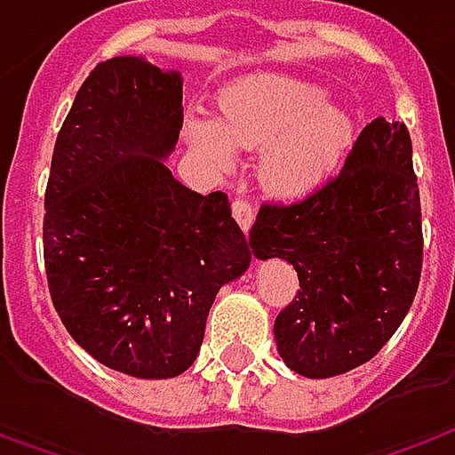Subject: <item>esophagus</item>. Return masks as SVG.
I'll return each mask as SVG.
<instances>
[{"mask_svg": "<svg viewBox=\"0 0 455 455\" xmlns=\"http://www.w3.org/2000/svg\"><path fill=\"white\" fill-rule=\"evenodd\" d=\"M231 212H234V219L238 221V227L243 228V231H249L251 224H253V219H256V209H253V204H251L249 199H234Z\"/></svg>", "mask_w": 455, "mask_h": 455, "instance_id": "34e87169", "label": "esophagus"}]
</instances>
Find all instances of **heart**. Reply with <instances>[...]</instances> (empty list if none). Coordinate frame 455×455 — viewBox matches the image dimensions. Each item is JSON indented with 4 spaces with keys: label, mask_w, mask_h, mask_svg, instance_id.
<instances>
[{
    "label": "heart",
    "mask_w": 455,
    "mask_h": 455,
    "mask_svg": "<svg viewBox=\"0 0 455 455\" xmlns=\"http://www.w3.org/2000/svg\"><path fill=\"white\" fill-rule=\"evenodd\" d=\"M187 138L217 167L231 164V150H260L263 189L303 199L342 164L355 125L342 108L325 106V93L315 85L285 76H253L219 95L214 123L192 117Z\"/></svg>",
    "instance_id": "obj_1"
}]
</instances>
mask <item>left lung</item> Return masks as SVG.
Wrapping results in <instances>:
<instances>
[{
  "instance_id": "8db88e82",
  "label": "left lung",
  "mask_w": 455,
  "mask_h": 455,
  "mask_svg": "<svg viewBox=\"0 0 455 455\" xmlns=\"http://www.w3.org/2000/svg\"><path fill=\"white\" fill-rule=\"evenodd\" d=\"M259 259L298 271V295L273 335L283 362L310 379L370 362L414 303L421 263V199L404 123L374 117L317 192L260 206L251 228Z\"/></svg>"
}]
</instances>
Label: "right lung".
I'll return each instance as SVG.
<instances>
[{"mask_svg": "<svg viewBox=\"0 0 455 455\" xmlns=\"http://www.w3.org/2000/svg\"><path fill=\"white\" fill-rule=\"evenodd\" d=\"M180 130V73L100 61L59 130L44 199L56 313L88 355L140 379L192 367L219 288L253 253L224 192L196 195L164 167Z\"/></svg>", "mask_w": 455, "mask_h": 455, "instance_id": "1", "label": "right lung"}]
</instances>
